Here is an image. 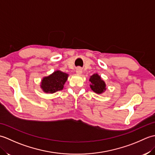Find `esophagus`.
<instances>
[{
    "mask_svg": "<svg viewBox=\"0 0 155 155\" xmlns=\"http://www.w3.org/2000/svg\"><path fill=\"white\" fill-rule=\"evenodd\" d=\"M76 72H77V74H81L82 72H83V71H82V68L78 67L77 68V70H76Z\"/></svg>",
    "mask_w": 155,
    "mask_h": 155,
    "instance_id": "obj_1",
    "label": "esophagus"
}]
</instances>
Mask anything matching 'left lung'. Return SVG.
<instances>
[{
    "label": "left lung",
    "mask_w": 155,
    "mask_h": 155,
    "mask_svg": "<svg viewBox=\"0 0 155 155\" xmlns=\"http://www.w3.org/2000/svg\"><path fill=\"white\" fill-rule=\"evenodd\" d=\"M90 87L91 90L97 94H102L107 90L106 83L102 79L101 76L97 73L94 74L90 77Z\"/></svg>",
    "instance_id": "obj_1"
}]
</instances>
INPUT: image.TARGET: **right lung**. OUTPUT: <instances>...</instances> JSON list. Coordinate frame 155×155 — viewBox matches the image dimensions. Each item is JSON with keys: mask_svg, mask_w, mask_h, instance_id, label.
Returning a JSON list of instances; mask_svg holds the SVG:
<instances>
[{"mask_svg": "<svg viewBox=\"0 0 155 155\" xmlns=\"http://www.w3.org/2000/svg\"><path fill=\"white\" fill-rule=\"evenodd\" d=\"M68 74L61 71H56L47 77L42 78L41 82V88L45 93H54L63 89Z\"/></svg>", "mask_w": 155, "mask_h": 155, "instance_id": "add662e5", "label": "right lung"}]
</instances>
